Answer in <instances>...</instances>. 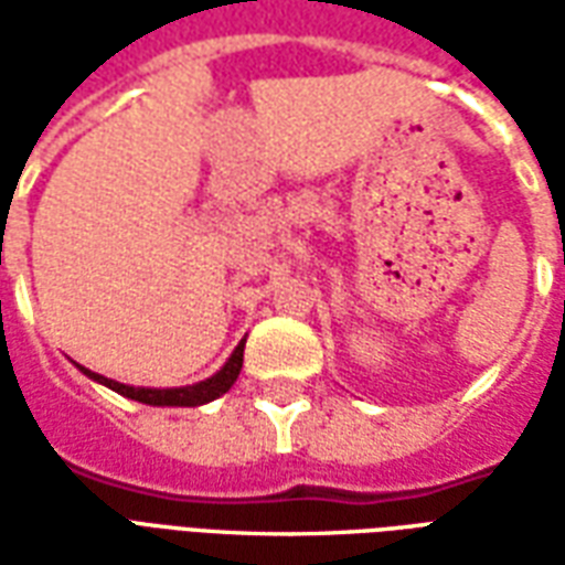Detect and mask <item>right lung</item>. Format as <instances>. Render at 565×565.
<instances>
[{
	"label": "right lung",
	"instance_id": "right-lung-1",
	"mask_svg": "<svg viewBox=\"0 0 565 565\" xmlns=\"http://www.w3.org/2000/svg\"><path fill=\"white\" fill-rule=\"evenodd\" d=\"M242 360H245V339L235 344V351L230 354V360H226L211 379L186 384V387H132V384H120V381L115 379H105V375L90 372V369H78L87 379L96 381V384H103V387L120 393V396H127V399H136V403L169 405V408H196V405L211 403V399H217V396H223V393L233 387L235 379H238V372H242Z\"/></svg>",
	"mask_w": 565,
	"mask_h": 565
}]
</instances>
